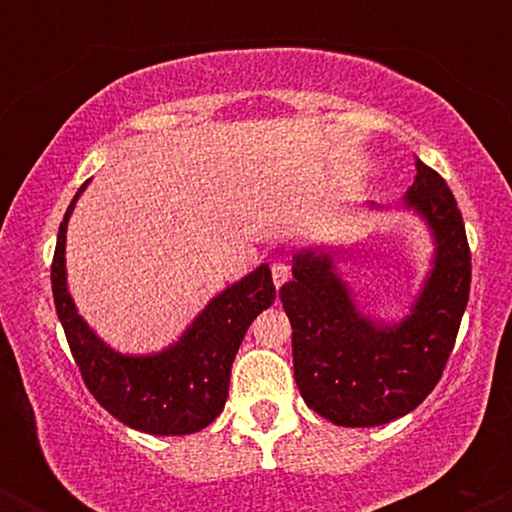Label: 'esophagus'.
<instances>
[{
    "label": "esophagus",
    "instance_id": "obj_1",
    "mask_svg": "<svg viewBox=\"0 0 512 512\" xmlns=\"http://www.w3.org/2000/svg\"><path fill=\"white\" fill-rule=\"evenodd\" d=\"M289 276H291L289 264H284V262L272 264V279H274L276 289H281V284H286V281H289Z\"/></svg>",
    "mask_w": 512,
    "mask_h": 512
}]
</instances>
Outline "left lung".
Masks as SVG:
<instances>
[{
    "label": "left lung",
    "instance_id": "left-lung-1",
    "mask_svg": "<svg viewBox=\"0 0 512 512\" xmlns=\"http://www.w3.org/2000/svg\"><path fill=\"white\" fill-rule=\"evenodd\" d=\"M414 166L397 209L424 221L433 255L407 315L368 313L337 269V248L291 250L293 279L279 298L293 330V375L305 404L337 426L390 424L419 407L443 375L467 308L472 255L462 214L448 182L419 158Z\"/></svg>",
    "mask_w": 512,
    "mask_h": 512
}]
</instances>
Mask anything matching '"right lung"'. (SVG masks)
<instances>
[{"mask_svg":"<svg viewBox=\"0 0 512 512\" xmlns=\"http://www.w3.org/2000/svg\"><path fill=\"white\" fill-rule=\"evenodd\" d=\"M79 187L57 233L52 260V296L69 349L91 395L117 421L151 436H187L202 431L221 414L228 399L231 366L240 342L276 291L269 264H260L226 286L199 310L185 332L154 354H122L105 344L79 315L67 286V223Z\"/></svg>","mask_w":512,"mask_h":512,"instance_id":"obj_1","label":"right lung"}]
</instances>
